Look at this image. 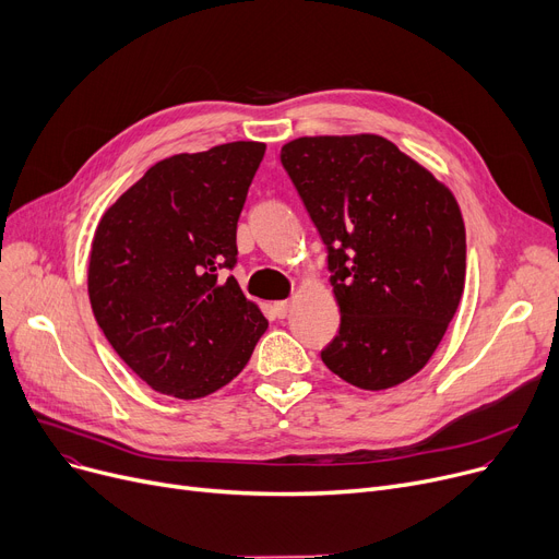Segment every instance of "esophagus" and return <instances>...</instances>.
<instances>
[{
  "mask_svg": "<svg viewBox=\"0 0 559 559\" xmlns=\"http://www.w3.org/2000/svg\"><path fill=\"white\" fill-rule=\"evenodd\" d=\"M273 311H275L280 318H286V316H288V311H290V300L275 302V305H273Z\"/></svg>",
  "mask_w": 559,
  "mask_h": 559,
  "instance_id": "obj_1",
  "label": "esophagus"
}]
</instances>
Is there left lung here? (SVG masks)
I'll list each match as a JSON object with an SVG mask.
<instances>
[{
    "mask_svg": "<svg viewBox=\"0 0 559 559\" xmlns=\"http://www.w3.org/2000/svg\"><path fill=\"white\" fill-rule=\"evenodd\" d=\"M280 158L328 246L341 325L323 364L366 391L403 384L435 355L464 290L455 195L378 134L302 136Z\"/></svg>",
    "mask_w": 559,
    "mask_h": 559,
    "instance_id": "obj_1",
    "label": "left lung"
}]
</instances>
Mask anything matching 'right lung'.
<instances>
[{
    "mask_svg": "<svg viewBox=\"0 0 559 559\" xmlns=\"http://www.w3.org/2000/svg\"><path fill=\"white\" fill-rule=\"evenodd\" d=\"M263 143L154 164L104 211L88 259L95 321L154 391L195 401L229 384L269 321L223 271Z\"/></svg>",
    "mask_w": 559,
    "mask_h": 559,
    "instance_id": "obj_1",
    "label": "right lung"
}]
</instances>
